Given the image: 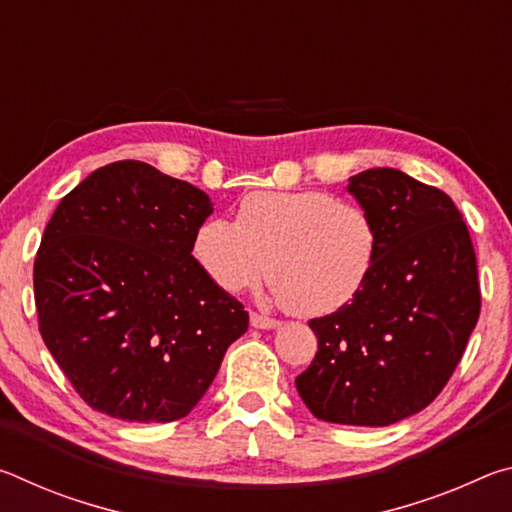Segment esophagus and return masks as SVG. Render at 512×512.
<instances>
[{"instance_id": "34e87169", "label": "esophagus", "mask_w": 512, "mask_h": 512, "mask_svg": "<svg viewBox=\"0 0 512 512\" xmlns=\"http://www.w3.org/2000/svg\"><path fill=\"white\" fill-rule=\"evenodd\" d=\"M250 325L257 327V329H273V327L280 325V320L268 318L264 314H257V311H250Z\"/></svg>"}]
</instances>
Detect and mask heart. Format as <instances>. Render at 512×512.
Instances as JSON below:
<instances>
[{"label":"heart","mask_w":512,"mask_h":512,"mask_svg":"<svg viewBox=\"0 0 512 512\" xmlns=\"http://www.w3.org/2000/svg\"><path fill=\"white\" fill-rule=\"evenodd\" d=\"M379 255V228L366 207L323 189L253 192L235 223L205 221L194 257L223 291L255 284L268 266L273 300L298 316L334 314L366 287Z\"/></svg>","instance_id":"heart-1"}]
</instances>
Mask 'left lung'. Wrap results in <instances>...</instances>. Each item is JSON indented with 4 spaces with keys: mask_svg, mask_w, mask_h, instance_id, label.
<instances>
[{
    "mask_svg": "<svg viewBox=\"0 0 512 512\" xmlns=\"http://www.w3.org/2000/svg\"><path fill=\"white\" fill-rule=\"evenodd\" d=\"M379 255L348 307L309 320L318 339L296 388L318 420L386 427L443 391L479 320L474 246L452 198L397 169L350 178Z\"/></svg>",
    "mask_w": 512,
    "mask_h": 512,
    "instance_id": "8db88e82",
    "label": "left lung"
}]
</instances>
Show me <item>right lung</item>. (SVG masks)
<instances>
[{
  "mask_svg": "<svg viewBox=\"0 0 512 512\" xmlns=\"http://www.w3.org/2000/svg\"><path fill=\"white\" fill-rule=\"evenodd\" d=\"M201 189L151 164H106L58 203L33 264L42 341L94 411L171 422L194 409L248 311L192 250Z\"/></svg>",
  "mask_w": 512,
  "mask_h": 512,
  "instance_id": "add662e5",
  "label": "right lung"
}]
</instances>
